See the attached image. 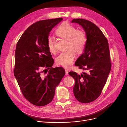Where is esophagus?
Returning a JSON list of instances; mask_svg holds the SVG:
<instances>
[{
    "mask_svg": "<svg viewBox=\"0 0 127 127\" xmlns=\"http://www.w3.org/2000/svg\"><path fill=\"white\" fill-rule=\"evenodd\" d=\"M68 70L67 69H65V75H68Z\"/></svg>",
    "mask_w": 127,
    "mask_h": 127,
    "instance_id": "obj_1",
    "label": "esophagus"
}]
</instances>
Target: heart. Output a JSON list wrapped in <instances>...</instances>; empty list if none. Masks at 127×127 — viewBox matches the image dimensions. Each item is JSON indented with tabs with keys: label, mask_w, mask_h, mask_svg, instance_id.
I'll use <instances>...</instances> for the list:
<instances>
[{
	"label": "heart",
	"mask_w": 127,
	"mask_h": 127,
	"mask_svg": "<svg viewBox=\"0 0 127 127\" xmlns=\"http://www.w3.org/2000/svg\"><path fill=\"white\" fill-rule=\"evenodd\" d=\"M55 33L57 37L68 41V50L59 54L56 59V62L57 64L63 67H70L76 57L75 50L80 53L85 47L86 42V35L81 31H76L73 25L67 22H64L59 25ZM46 45L48 50L51 53H56L57 49L53 38L49 37L47 38Z\"/></svg>",
	"instance_id": "b5f03b06"
}]
</instances>
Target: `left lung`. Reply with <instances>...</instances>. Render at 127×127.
Instances as JSON below:
<instances>
[{
    "label": "left lung",
    "mask_w": 127,
    "mask_h": 127,
    "mask_svg": "<svg viewBox=\"0 0 127 127\" xmlns=\"http://www.w3.org/2000/svg\"><path fill=\"white\" fill-rule=\"evenodd\" d=\"M72 23L81 25L86 32L87 40L84 52L77 58L75 65L89 73L78 75L71 71L69 74L75 80L73 93L76 100L88 103L97 99L101 94L111 69L109 46L107 38L95 24L82 19Z\"/></svg>",
    "instance_id": "left-lung-1"
}]
</instances>
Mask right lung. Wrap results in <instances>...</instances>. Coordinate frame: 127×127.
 Wrapping results in <instances>:
<instances>
[{
  "instance_id": "obj_1",
  "label": "right lung",
  "mask_w": 127,
  "mask_h": 127,
  "mask_svg": "<svg viewBox=\"0 0 127 127\" xmlns=\"http://www.w3.org/2000/svg\"><path fill=\"white\" fill-rule=\"evenodd\" d=\"M63 20L60 17L33 23L16 44L14 74L24 97L36 106L50 103L65 74L62 67H52L54 61L46 45L52 29Z\"/></svg>"
}]
</instances>
